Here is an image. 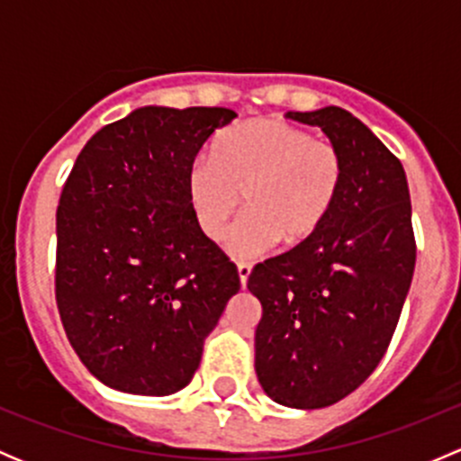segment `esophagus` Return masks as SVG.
Wrapping results in <instances>:
<instances>
[{
    "label": "esophagus",
    "mask_w": 461,
    "mask_h": 461,
    "mask_svg": "<svg viewBox=\"0 0 461 461\" xmlns=\"http://www.w3.org/2000/svg\"><path fill=\"white\" fill-rule=\"evenodd\" d=\"M249 274H252V263H245V260H240L239 263V276H240V285H248V278Z\"/></svg>",
    "instance_id": "obj_1"
}]
</instances>
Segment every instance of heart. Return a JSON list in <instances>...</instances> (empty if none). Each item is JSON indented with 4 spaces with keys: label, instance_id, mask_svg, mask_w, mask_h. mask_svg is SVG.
I'll return each mask as SVG.
<instances>
[{
    "label": "heart",
    "instance_id": "1",
    "mask_svg": "<svg viewBox=\"0 0 461 461\" xmlns=\"http://www.w3.org/2000/svg\"><path fill=\"white\" fill-rule=\"evenodd\" d=\"M346 183V158L325 138L281 118H252L218 136L212 158L187 171L198 230L221 240L243 196L245 213L230 234L239 257H258L281 240L308 243L328 222Z\"/></svg>",
    "mask_w": 461,
    "mask_h": 461
}]
</instances>
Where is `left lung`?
I'll list each match as a JSON object with an SVG mask.
<instances>
[{"mask_svg": "<svg viewBox=\"0 0 461 461\" xmlns=\"http://www.w3.org/2000/svg\"><path fill=\"white\" fill-rule=\"evenodd\" d=\"M314 124L346 158V183L308 243L252 269L263 305L257 375L290 408H323L359 388L384 359L415 272L411 194L399 158L339 106L287 113Z\"/></svg>", "mask_w": 461, "mask_h": 461, "instance_id": "left-lung-1", "label": "left lung"}]
</instances>
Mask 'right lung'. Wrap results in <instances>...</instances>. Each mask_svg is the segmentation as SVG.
<instances>
[{
    "label": "right lung",
    "mask_w": 461,
    "mask_h": 461,
    "mask_svg": "<svg viewBox=\"0 0 461 461\" xmlns=\"http://www.w3.org/2000/svg\"><path fill=\"white\" fill-rule=\"evenodd\" d=\"M230 109L144 106L102 127L58 204L55 301L88 373L165 397L192 381L239 269L198 230L187 171Z\"/></svg>",
    "instance_id": "right-lung-1"
}]
</instances>
